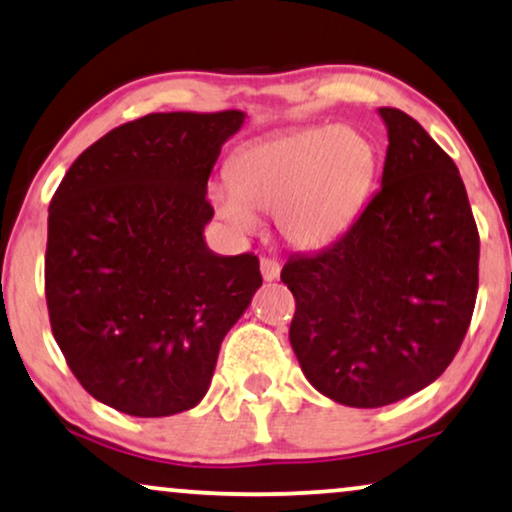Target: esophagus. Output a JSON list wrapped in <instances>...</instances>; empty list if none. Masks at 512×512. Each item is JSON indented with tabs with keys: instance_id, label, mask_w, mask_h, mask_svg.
<instances>
[{
	"instance_id": "obj_1",
	"label": "esophagus",
	"mask_w": 512,
	"mask_h": 512,
	"mask_svg": "<svg viewBox=\"0 0 512 512\" xmlns=\"http://www.w3.org/2000/svg\"><path fill=\"white\" fill-rule=\"evenodd\" d=\"M260 269H262V278L267 283L276 281L278 274H281V267H278L276 260H269V257H264V260L260 262Z\"/></svg>"
}]
</instances>
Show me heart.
I'll return each mask as SVG.
<instances>
[{
  "label": "heart",
  "mask_w": 512,
  "mask_h": 512,
  "mask_svg": "<svg viewBox=\"0 0 512 512\" xmlns=\"http://www.w3.org/2000/svg\"><path fill=\"white\" fill-rule=\"evenodd\" d=\"M377 170V145L358 128H290L238 147L229 159V182L210 185L208 196L236 234H255L257 213H274L285 241L320 250L356 224Z\"/></svg>",
  "instance_id": "heart-1"
}]
</instances>
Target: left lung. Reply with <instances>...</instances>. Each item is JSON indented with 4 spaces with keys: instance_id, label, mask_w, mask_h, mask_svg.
<instances>
[{
    "instance_id": "1",
    "label": "left lung",
    "mask_w": 512,
    "mask_h": 512,
    "mask_svg": "<svg viewBox=\"0 0 512 512\" xmlns=\"http://www.w3.org/2000/svg\"><path fill=\"white\" fill-rule=\"evenodd\" d=\"M381 189L316 255H292L290 344L309 384L346 407H384L433 384L466 337L480 236L456 163L412 117L379 107Z\"/></svg>"
}]
</instances>
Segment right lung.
<instances>
[{"mask_svg":"<svg viewBox=\"0 0 512 512\" xmlns=\"http://www.w3.org/2000/svg\"><path fill=\"white\" fill-rule=\"evenodd\" d=\"M245 112H159L93 142L53 194L46 304L95 400L170 417L208 393L222 339L260 290V260L217 255L203 229L222 145Z\"/></svg>","mask_w":512,"mask_h":512,"instance_id":"obj_1","label":"right lung"}]
</instances>
